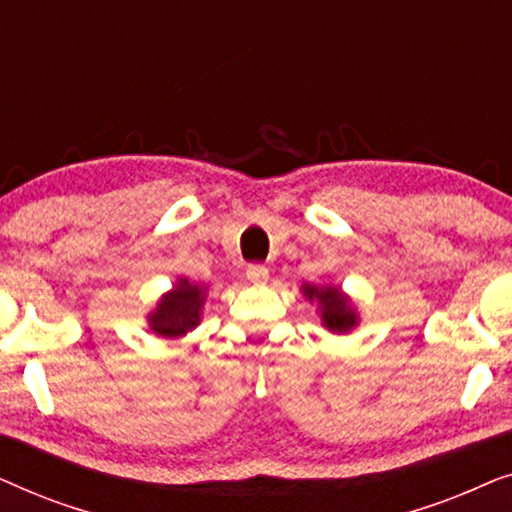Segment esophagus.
<instances>
[{
    "instance_id": "esophagus-1",
    "label": "esophagus",
    "mask_w": 512,
    "mask_h": 512,
    "mask_svg": "<svg viewBox=\"0 0 512 512\" xmlns=\"http://www.w3.org/2000/svg\"><path fill=\"white\" fill-rule=\"evenodd\" d=\"M247 277H249L254 284L268 282V268H265V265H261V263H251L249 268H247Z\"/></svg>"
}]
</instances>
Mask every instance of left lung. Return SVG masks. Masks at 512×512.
Returning <instances> with one entry per match:
<instances>
[{
    "mask_svg": "<svg viewBox=\"0 0 512 512\" xmlns=\"http://www.w3.org/2000/svg\"><path fill=\"white\" fill-rule=\"evenodd\" d=\"M305 296L310 300H319L321 305V319H324V326L333 333H345L349 328L356 326V312L354 307L349 305V300L342 296L340 289L335 286H326V289H319V286H303Z\"/></svg>",
    "mask_w": 512,
    "mask_h": 512,
    "instance_id": "8db88e82",
    "label": "left lung"
}]
</instances>
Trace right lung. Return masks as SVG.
Returning <instances> with one entry per match:
<instances>
[{"label": "right lung", "instance_id": "1", "mask_svg": "<svg viewBox=\"0 0 512 512\" xmlns=\"http://www.w3.org/2000/svg\"><path fill=\"white\" fill-rule=\"evenodd\" d=\"M202 303H205V289L184 279L160 300L156 312L151 314V328L163 338L184 335L200 324Z\"/></svg>", "mask_w": 512, "mask_h": 512}]
</instances>
